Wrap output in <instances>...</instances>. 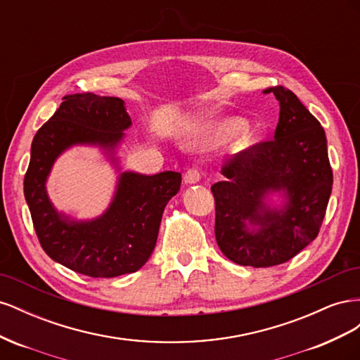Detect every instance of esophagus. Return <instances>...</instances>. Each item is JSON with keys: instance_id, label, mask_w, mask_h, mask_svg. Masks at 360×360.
Returning a JSON list of instances; mask_svg holds the SVG:
<instances>
[{"instance_id": "obj_1", "label": "esophagus", "mask_w": 360, "mask_h": 360, "mask_svg": "<svg viewBox=\"0 0 360 360\" xmlns=\"http://www.w3.org/2000/svg\"><path fill=\"white\" fill-rule=\"evenodd\" d=\"M184 183L186 184H195L201 180V172L198 168H189L186 172H184V177H183Z\"/></svg>"}]
</instances>
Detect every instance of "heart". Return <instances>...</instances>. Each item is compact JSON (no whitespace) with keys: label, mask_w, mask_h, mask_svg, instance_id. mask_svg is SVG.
I'll use <instances>...</instances> for the list:
<instances>
[{"label":"heart","mask_w":360,"mask_h":360,"mask_svg":"<svg viewBox=\"0 0 360 360\" xmlns=\"http://www.w3.org/2000/svg\"><path fill=\"white\" fill-rule=\"evenodd\" d=\"M230 136H234L233 147L236 150L250 147L255 139L252 130L246 127L245 120L231 115H213L201 120L191 127L188 134V139L192 146H210L221 143Z\"/></svg>","instance_id":"obj_1"}]
</instances>
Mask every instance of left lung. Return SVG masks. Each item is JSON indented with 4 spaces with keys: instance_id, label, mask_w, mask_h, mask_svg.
<instances>
[{
    "instance_id": "left-lung-1",
    "label": "left lung",
    "mask_w": 360,
    "mask_h": 360,
    "mask_svg": "<svg viewBox=\"0 0 360 360\" xmlns=\"http://www.w3.org/2000/svg\"><path fill=\"white\" fill-rule=\"evenodd\" d=\"M279 102L275 139L228 159L226 177L212 186L217 246L233 263L270 267L285 263L317 237L332 193L333 174L324 129L299 97L270 86ZM285 200L269 205L270 194Z\"/></svg>"
}]
</instances>
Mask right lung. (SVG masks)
Instances as JSON below:
<instances>
[{"instance_id":"add662e5","label":"right lung","mask_w":360,"mask_h":360,"mask_svg":"<svg viewBox=\"0 0 360 360\" xmlns=\"http://www.w3.org/2000/svg\"><path fill=\"white\" fill-rule=\"evenodd\" d=\"M132 126L124 102L93 93L68 94L32 139L24 193L43 250L57 263L91 278H115L143 267L156 246L163 210L180 191L181 174L124 171L110 207L76 221L52 205L46 180L57 158L73 146H97L112 162Z\"/></svg>"}]
</instances>
